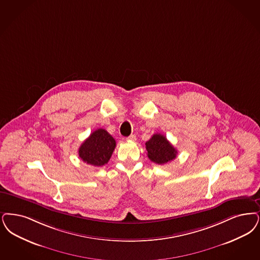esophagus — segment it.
I'll list each match as a JSON object with an SVG mask.
<instances>
[{
    "instance_id": "1",
    "label": "esophagus",
    "mask_w": 260,
    "mask_h": 260,
    "mask_svg": "<svg viewBox=\"0 0 260 260\" xmlns=\"http://www.w3.org/2000/svg\"><path fill=\"white\" fill-rule=\"evenodd\" d=\"M126 140H128V141H135L136 140V136L135 135H129L127 138H126Z\"/></svg>"
}]
</instances>
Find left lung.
<instances>
[{
    "mask_svg": "<svg viewBox=\"0 0 260 260\" xmlns=\"http://www.w3.org/2000/svg\"><path fill=\"white\" fill-rule=\"evenodd\" d=\"M147 156L153 162L166 165L177 156V150L165 135L156 134L145 143Z\"/></svg>",
    "mask_w": 260,
    "mask_h": 260,
    "instance_id": "8db88e82",
    "label": "left lung"
}]
</instances>
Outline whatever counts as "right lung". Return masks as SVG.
<instances>
[{
  "label": "right lung",
  "mask_w": 260,
  "mask_h": 260,
  "mask_svg": "<svg viewBox=\"0 0 260 260\" xmlns=\"http://www.w3.org/2000/svg\"><path fill=\"white\" fill-rule=\"evenodd\" d=\"M115 147L114 138L104 128H99L79 147L78 155L87 165L103 167L110 159Z\"/></svg>",
  "instance_id": "1"
}]
</instances>
